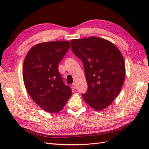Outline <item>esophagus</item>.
I'll list each match as a JSON object with an SVG mask.
<instances>
[{
	"label": "esophagus",
	"mask_w": 149,
	"mask_h": 149,
	"mask_svg": "<svg viewBox=\"0 0 149 149\" xmlns=\"http://www.w3.org/2000/svg\"><path fill=\"white\" fill-rule=\"evenodd\" d=\"M72 87H73L74 89H76V83H73V84H72Z\"/></svg>",
	"instance_id": "obj_1"
}]
</instances>
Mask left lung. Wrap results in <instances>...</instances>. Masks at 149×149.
Segmentation results:
<instances>
[{"label":"left lung","mask_w":149,"mask_h":149,"mask_svg":"<svg viewBox=\"0 0 149 149\" xmlns=\"http://www.w3.org/2000/svg\"><path fill=\"white\" fill-rule=\"evenodd\" d=\"M71 48L84 66L88 88L83 100L94 109H104L119 95L124 84L123 55L114 43L97 37L72 40Z\"/></svg>","instance_id":"8db88e82"}]
</instances>
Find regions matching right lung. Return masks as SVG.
<instances>
[{"instance_id":"1","label":"right lung","mask_w":149,"mask_h":149,"mask_svg":"<svg viewBox=\"0 0 149 149\" xmlns=\"http://www.w3.org/2000/svg\"><path fill=\"white\" fill-rule=\"evenodd\" d=\"M70 47L67 41L38 43L25 58L23 78L26 91L40 108L50 113L60 112L72 94L58 71V63Z\"/></svg>"}]
</instances>
